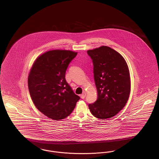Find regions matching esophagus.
<instances>
[{"mask_svg": "<svg viewBox=\"0 0 159 159\" xmlns=\"http://www.w3.org/2000/svg\"><path fill=\"white\" fill-rule=\"evenodd\" d=\"M86 95V93L85 92H83V93L80 95V97H81V98L84 99L85 98Z\"/></svg>", "mask_w": 159, "mask_h": 159, "instance_id": "obj_1", "label": "esophagus"}]
</instances>
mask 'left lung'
Masks as SVG:
<instances>
[{"mask_svg": "<svg viewBox=\"0 0 159 159\" xmlns=\"http://www.w3.org/2000/svg\"><path fill=\"white\" fill-rule=\"evenodd\" d=\"M88 54L93 64L97 100L89 104L91 113L99 119L116 116L125 106L130 92L128 66L124 58L113 49L102 46Z\"/></svg>", "mask_w": 159, "mask_h": 159, "instance_id": "8db88e82", "label": "left lung"}]
</instances>
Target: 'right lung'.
<instances>
[{
    "label": "right lung",
    "mask_w": 159,
    "mask_h": 159,
    "mask_svg": "<svg viewBox=\"0 0 159 159\" xmlns=\"http://www.w3.org/2000/svg\"><path fill=\"white\" fill-rule=\"evenodd\" d=\"M77 54L60 49L46 52L34 62L29 75L28 86L34 104L55 120L68 116L80 99L65 79L68 65Z\"/></svg>",
    "instance_id": "1"
}]
</instances>
